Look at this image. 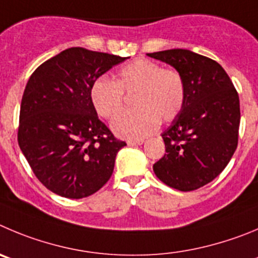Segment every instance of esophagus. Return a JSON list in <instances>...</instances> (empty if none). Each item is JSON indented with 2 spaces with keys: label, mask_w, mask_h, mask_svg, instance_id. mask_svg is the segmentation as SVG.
<instances>
[{
  "label": "esophagus",
  "mask_w": 258,
  "mask_h": 258,
  "mask_svg": "<svg viewBox=\"0 0 258 258\" xmlns=\"http://www.w3.org/2000/svg\"><path fill=\"white\" fill-rule=\"evenodd\" d=\"M144 140H130L127 141V145L128 146H137V145H143Z\"/></svg>",
  "instance_id": "obj_1"
}]
</instances>
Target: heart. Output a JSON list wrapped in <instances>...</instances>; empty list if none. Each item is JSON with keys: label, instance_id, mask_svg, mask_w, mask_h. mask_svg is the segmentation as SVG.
Returning a JSON list of instances; mask_svg holds the SVG:
<instances>
[{"label": "heart", "instance_id": "1", "mask_svg": "<svg viewBox=\"0 0 258 258\" xmlns=\"http://www.w3.org/2000/svg\"><path fill=\"white\" fill-rule=\"evenodd\" d=\"M133 98L135 109L115 118L112 130L127 140H140L159 124L174 121L186 102L183 76L174 69H163L151 59L137 58L124 64L115 81L100 76L90 86V100L100 117L113 119L123 110V94Z\"/></svg>", "mask_w": 258, "mask_h": 258}]
</instances>
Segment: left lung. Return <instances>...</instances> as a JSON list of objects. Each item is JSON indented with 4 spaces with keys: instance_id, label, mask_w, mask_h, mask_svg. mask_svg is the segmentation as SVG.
Listing matches in <instances>:
<instances>
[{
    "instance_id": "left-lung-1",
    "label": "left lung",
    "mask_w": 258,
    "mask_h": 258,
    "mask_svg": "<svg viewBox=\"0 0 258 258\" xmlns=\"http://www.w3.org/2000/svg\"><path fill=\"white\" fill-rule=\"evenodd\" d=\"M183 76V109L162 134L165 153L153 165L163 183L195 191L227 167L238 145L239 96L228 74L214 59L188 49L148 53Z\"/></svg>"
}]
</instances>
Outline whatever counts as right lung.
<instances>
[{
    "mask_svg": "<svg viewBox=\"0 0 258 258\" xmlns=\"http://www.w3.org/2000/svg\"><path fill=\"white\" fill-rule=\"evenodd\" d=\"M124 59L72 47L31 74L21 99L18 141L35 177L53 194L83 199L109 180L126 143L99 119L90 86Z\"/></svg>",
    "mask_w": 258,
    "mask_h": 258,
    "instance_id": "add662e5",
    "label": "right lung"
}]
</instances>
